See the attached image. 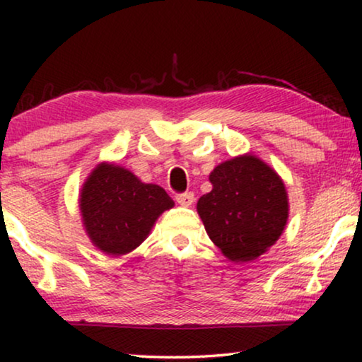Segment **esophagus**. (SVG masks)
Returning a JSON list of instances; mask_svg holds the SVG:
<instances>
[{
  "instance_id": "34e87169",
  "label": "esophagus",
  "mask_w": 362,
  "mask_h": 362,
  "mask_svg": "<svg viewBox=\"0 0 362 362\" xmlns=\"http://www.w3.org/2000/svg\"><path fill=\"white\" fill-rule=\"evenodd\" d=\"M176 202L185 207L191 206L194 202V194L192 192H180V194H176Z\"/></svg>"
}]
</instances>
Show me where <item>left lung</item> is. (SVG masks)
<instances>
[{
    "mask_svg": "<svg viewBox=\"0 0 362 362\" xmlns=\"http://www.w3.org/2000/svg\"><path fill=\"white\" fill-rule=\"evenodd\" d=\"M209 180L212 191L197 201L207 235L230 260H254L275 244L286 224L284 182L252 155L222 163Z\"/></svg>",
    "mask_w": 362,
    "mask_h": 362,
    "instance_id": "left-lung-1",
    "label": "left lung"
}]
</instances>
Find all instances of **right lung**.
I'll list each match as a JSON object with an SVG mask.
<instances>
[{
	"instance_id": "1",
	"label": "right lung",
	"mask_w": 362,
	"mask_h": 362,
	"mask_svg": "<svg viewBox=\"0 0 362 362\" xmlns=\"http://www.w3.org/2000/svg\"><path fill=\"white\" fill-rule=\"evenodd\" d=\"M175 202L163 187L145 185L130 171L113 165L93 170L81 196L87 234L98 249L123 255L145 240L163 211Z\"/></svg>"
}]
</instances>
